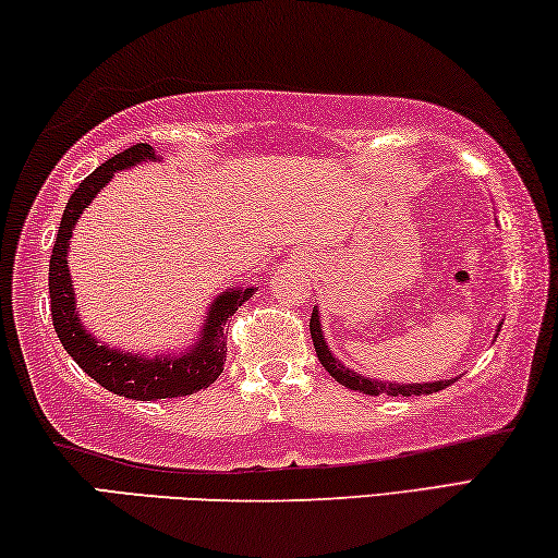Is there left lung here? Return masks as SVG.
Masks as SVG:
<instances>
[{
  "instance_id": "8db88e82",
  "label": "left lung",
  "mask_w": 558,
  "mask_h": 558,
  "mask_svg": "<svg viewBox=\"0 0 558 558\" xmlns=\"http://www.w3.org/2000/svg\"><path fill=\"white\" fill-rule=\"evenodd\" d=\"M308 328H312L314 349H316V355H318V361H322L324 368L331 373V376L339 380L341 386L351 388V390H361V392H365V396H380V392H386V396H430V392L442 390L452 383V380H435V383H408V386H398V383H378V380L363 378L361 373H353L351 368H345V365L336 359L331 349L326 345L324 331H322V318H318V308H314Z\"/></svg>"
}]
</instances>
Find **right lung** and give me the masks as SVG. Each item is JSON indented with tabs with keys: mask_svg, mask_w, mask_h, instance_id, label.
Returning <instances> with one entry per match:
<instances>
[{
	"mask_svg": "<svg viewBox=\"0 0 558 558\" xmlns=\"http://www.w3.org/2000/svg\"><path fill=\"white\" fill-rule=\"evenodd\" d=\"M158 160L153 145L138 143L131 148L113 155L106 162L90 172L81 182L76 193L69 197L66 209H63L61 227L53 242L51 262H49V296H51V322L59 341L78 368H84L98 386L125 396L133 400H158V398H180L193 396V392L213 386L227 361V324L232 322L236 308L254 294L250 289H227L219 294L213 306H209L203 331L193 345V351L182 353L180 359L172 355H155V359H143L141 353H123L111 345H100L96 336H90L76 312V296H73V284L69 277V240L73 234V225L78 222L81 213L94 199L113 172L128 170L138 162Z\"/></svg>",
	"mask_w": 558,
	"mask_h": 558,
	"instance_id": "add662e5",
	"label": "right lung"
}]
</instances>
